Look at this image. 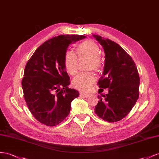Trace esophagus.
I'll list each match as a JSON object with an SVG mask.
<instances>
[{
    "mask_svg": "<svg viewBox=\"0 0 159 159\" xmlns=\"http://www.w3.org/2000/svg\"><path fill=\"white\" fill-rule=\"evenodd\" d=\"M80 95H82L83 97H85V98H88L89 97L90 95H91V94H88V93H80Z\"/></svg>",
    "mask_w": 159,
    "mask_h": 159,
    "instance_id": "1",
    "label": "esophagus"
}]
</instances>
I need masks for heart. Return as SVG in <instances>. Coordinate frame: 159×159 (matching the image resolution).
<instances>
[{
	"mask_svg": "<svg viewBox=\"0 0 159 159\" xmlns=\"http://www.w3.org/2000/svg\"><path fill=\"white\" fill-rule=\"evenodd\" d=\"M99 45L93 40L88 39L79 44L75 48V53L67 51L65 54L63 64L68 73L75 75L78 70V57L79 59L88 58L89 69L98 70L102 66V59L100 55ZM96 80L93 73H80L76 76L72 81L73 87L82 91L88 90Z\"/></svg>",
	"mask_w": 159,
	"mask_h": 159,
	"instance_id": "heart-1",
	"label": "heart"
}]
</instances>
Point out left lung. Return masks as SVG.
Segmentation results:
<instances>
[{"mask_svg": "<svg viewBox=\"0 0 159 159\" xmlns=\"http://www.w3.org/2000/svg\"><path fill=\"white\" fill-rule=\"evenodd\" d=\"M93 37L105 53L103 74L99 87L108 89V93L98 95L95 113L109 122L119 121L132 110L139 96L140 78L137 68L129 54L112 40L101 36Z\"/></svg>", "mask_w": 159, "mask_h": 159, "instance_id": "left-lung-1", "label": "left lung"}]
</instances>
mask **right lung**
I'll return each mask as SVG.
<instances>
[{
	"instance_id": "right-lung-1",
	"label": "right lung",
	"mask_w": 159,
	"mask_h": 159,
	"mask_svg": "<svg viewBox=\"0 0 159 159\" xmlns=\"http://www.w3.org/2000/svg\"><path fill=\"white\" fill-rule=\"evenodd\" d=\"M83 35H59L50 39L36 50L27 62L22 87L29 111L42 124L53 126L69 115L78 90L68 88L70 77L63 64L69 44Z\"/></svg>"
}]
</instances>
